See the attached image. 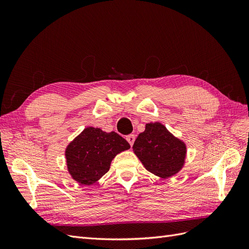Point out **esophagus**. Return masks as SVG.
Instances as JSON below:
<instances>
[{
	"label": "esophagus",
	"mask_w": 249,
	"mask_h": 249,
	"mask_svg": "<svg viewBox=\"0 0 249 249\" xmlns=\"http://www.w3.org/2000/svg\"><path fill=\"white\" fill-rule=\"evenodd\" d=\"M126 140L130 143V145L133 146L134 141H135V135H129V136H126Z\"/></svg>",
	"instance_id": "34e87169"
}]
</instances>
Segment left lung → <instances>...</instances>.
I'll return each mask as SVG.
<instances>
[{"label": "left lung", "instance_id": "left-lung-1", "mask_svg": "<svg viewBox=\"0 0 249 249\" xmlns=\"http://www.w3.org/2000/svg\"><path fill=\"white\" fill-rule=\"evenodd\" d=\"M143 166L161 178H168L184 167L187 146L161 123L146 124L133 145Z\"/></svg>", "mask_w": 249, "mask_h": 249}]
</instances>
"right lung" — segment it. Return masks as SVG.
<instances>
[{"mask_svg":"<svg viewBox=\"0 0 249 249\" xmlns=\"http://www.w3.org/2000/svg\"><path fill=\"white\" fill-rule=\"evenodd\" d=\"M130 147L115 132L87 126L65 149L67 170L79 184L92 185L108 172L115 156Z\"/></svg>","mask_w":249,"mask_h":249,"instance_id":"right-lung-1","label":"right lung"}]
</instances>
